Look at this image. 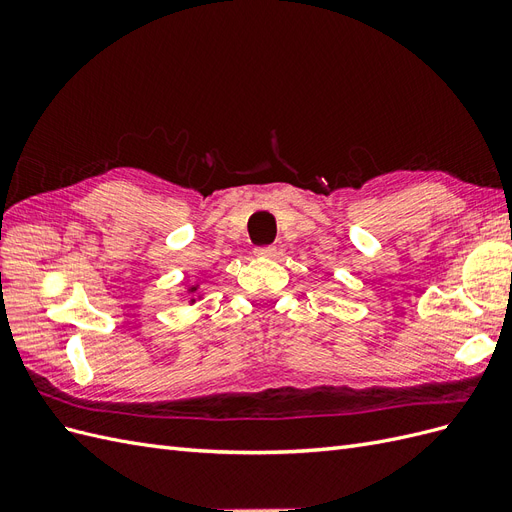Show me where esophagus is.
<instances>
[{
	"mask_svg": "<svg viewBox=\"0 0 512 512\" xmlns=\"http://www.w3.org/2000/svg\"><path fill=\"white\" fill-rule=\"evenodd\" d=\"M275 252H277V250H275L273 245H265V247H256L254 254H256L258 258H273Z\"/></svg>",
	"mask_w": 512,
	"mask_h": 512,
	"instance_id": "esophagus-1",
	"label": "esophagus"
}]
</instances>
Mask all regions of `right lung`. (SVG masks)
<instances>
[{
    "label": "right lung",
    "instance_id": "1",
    "mask_svg": "<svg viewBox=\"0 0 512 512\" xmlns=\"http://www.w3.org/2000/svg\"><path fill=\"white\" fill-rule=\"evenodd\" d=\"M198 288H200V284H188V286H185V292H188V297H190V305H194L196 301H200V299H203V294H200L198 292Z\"/></svg>",
    "mask_w": 512,
    "mask_h": 512
}]
</instances>
